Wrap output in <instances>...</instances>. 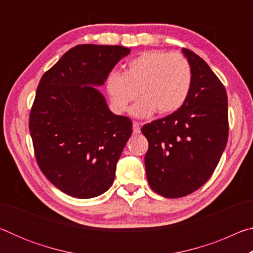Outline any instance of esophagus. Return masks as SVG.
<instances>
[{
	"label": "esophagus",
	"instance_id": "34e87169",
	"mask_svg": "<svg viewBox=\"0 0 253 253\" xmlns=\"http://www.w3.org/2000/svg\"><path fill=\"white\" fill-rule=\"evenodd\" d=\"M140 125H142V123H138V122L132 123V132H134V134H139Z\"/></svg>",
	"mask_w": 253,
	"mask_h": 253
}]
</instances>
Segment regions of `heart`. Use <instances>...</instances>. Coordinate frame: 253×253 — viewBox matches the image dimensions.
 <instances>
[{
  "instance_id": "obj_1",
  "label": "heart",
  "mask_w": 253,
  "mask_h": 253,
  "mask_svg": "<svg viewBox=\"0 0 253 253\" xmlns=\"http://www.w3.org/2000/svg\"><path fill=\"white\" fill-rule=\"evenodd\" d=\"M193 72L188 60L181 53L153 50L140 53L127 63L124 74L110 72L105 89L115 113L123 114L137 97H142L131 107L130 114L146 118L173 114L190 95Z\"/></svg>"
}]
</instances>
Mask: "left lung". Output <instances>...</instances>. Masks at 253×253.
<instances>
[{
    "instance_id": "left-lung-1",
    "label": "left lung",
    "mask_w": 253,
    "mask_h": 253,
    "mask_svg": "<svg viewBox=\"0 0 253 253\" xmlns=\"http://www.w3.org/2000/svg\"><path fill=\"white\" fill-rule=\"evenodd\" d=\"M193 72L186 101L175 113L144 125L149 186L164 198L193 193L211 177L228 142L224 85L198 54L182 49Z\"/></svg>"
}]
</instances>
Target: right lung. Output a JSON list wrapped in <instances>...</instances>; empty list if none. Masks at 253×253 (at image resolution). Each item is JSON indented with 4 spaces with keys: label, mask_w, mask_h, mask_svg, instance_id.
Segmentation results:
<instances>
[{
    "label": "right lung",
    "mask_w": 253,
    "mask_h": 253,
    "mask_svg": "<svg viewBox=\"0 0 253 253\" xmlns=\"http://www.w3.org/2000/svg\"><path fill=\"white\" fill-rule=\"evenodd\" d=\"M129 53L122 45H76L38 85L29 119L38 165L72 198H96L114 183L131 121L111 113L95 85Z\"/></svg>",
    "instance_id": "1"
}]
</instances>
